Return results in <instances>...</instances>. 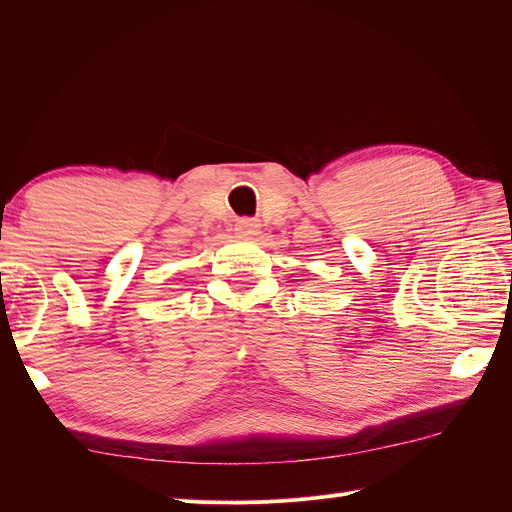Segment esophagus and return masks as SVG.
<instances>
[{
  "label": "esophagus",
  "mask_w": 512,
  "mask_h": 512,
  "mask_svg": "<svg viewBox=\"0 0 512 512\" xmlns=\"http://www.w3.org/2000/svg\"><path fill=\"white\" fill-rule=\"evenodd\" d=\"M258 228H260L258 220H252V218H241V220H237V224H235L237 235H256Z\"/></svg>",
  "instance_id": "1"
}]
</instances>
